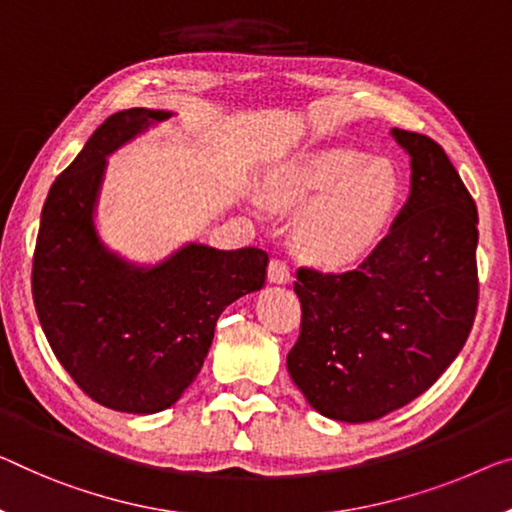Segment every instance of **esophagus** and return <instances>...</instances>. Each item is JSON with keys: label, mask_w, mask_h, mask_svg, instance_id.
<instances>
[{"label": "esophagus", "mask_w": 512, "mask_h": 512, "mask_svg": "<svg viewBox=\"0 0 512 512\" xmlns=\"http://www.w3.org/2000/svg\"><path fill=\"white\" fill-rule=\"evenodd\" d=\"M269 280L278 282V285H287V282L292 280V271H289V266L282 262V259H271V262H269Z\"/></svg>", "instance_id": "34e87169"}]
</instances>
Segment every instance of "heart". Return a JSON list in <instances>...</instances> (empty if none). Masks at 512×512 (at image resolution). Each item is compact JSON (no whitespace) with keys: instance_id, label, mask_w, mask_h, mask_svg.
Wrapping results in <instances>:
<instances>
[{"instance_id":"heart-1","label":"heart","mask_w":512,"mask_h":512,"mask_svg":"<svg viewBox=\"0 0 512 512\" xmlns=\"http://www.w3.org/2000/svg\"><path fill=\"white\" fill-rule=\"evenodd\" d=\"M319 200L296 227V248L322 269H342L368 253L400 197V177L384 158L333 147L303 156L271 181L285 207Z\"/></svg>"}]
</instances>
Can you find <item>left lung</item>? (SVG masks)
<instances>
[{
	"mask_svg": "<svg viewBox=\"0 0 512 512\" xmlns=\"http://www.w3.org/2000/svg\"><path fill=\"white\" fill-rule=\"evenodd\" d=\"M393 137L411 156V193L354 271L299 269L301 333L287 370L312 409L368 423L425 393L460 354L478 308V213L446 151Z\"/></svg>",
	"mask_w": 512,
	"mask_h": 512,
	"instance_id": "1",
	"label": "left lung"
}]
</instances>
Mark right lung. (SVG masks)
Instances as JSON below:
<instances>
[{
    "label": "right lung",
    "instance_id": "obj_1",
    "mask_svg": "<svg viewBox=\"0 0 512 512\" xmlns=\"http://www.w3.org/2000/svg\"><path fill=\"white\" fill-rule=\"evenodd\" d=\"M170 112L112 114L45 197L32 294L52 352L82 393L114 411L156 414L193 384L227 305L264 285L259 248H181L137 269L98 241L94 204L105 156Z\"/></svg>",
    "mask_w": 512,
    "mask_h": 512
}]
</instances>
